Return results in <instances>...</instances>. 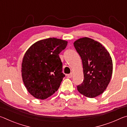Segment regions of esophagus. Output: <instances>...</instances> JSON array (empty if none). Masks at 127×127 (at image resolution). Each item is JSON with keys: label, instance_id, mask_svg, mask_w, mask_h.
I'll use <instances>...</instances> for the list:
<instances>
[{"label": "esophagus", "instance_id": "34e87169", "mask_svg": "<svg viewBox=\"0 0 127 127\" xmlns=\"http://www.w3.org/2000/svg\"><path fill=\"white\" fill-rule=\"evenodd\" d=\"M72 76H73V74L71 73H70V74H69L67 75V77L69 78H72Z\"/></svg>", "mask_w": 127, "mask_h": 127}]
</instances>
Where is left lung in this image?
Returning <instances> with one entry per match:
<instances>
[{
  "instance_id": "left-lung-1",
  "label": "left lung",
  "mask_w": 127,
  "mask_h": 127,
  "mask_svg": "<svg viewBox=\"0 0 127 127\" xmlns=\"http://www.w3.org/2000/svg\"><path fill=\"white\" fill-rule=\"evenodd\" d=\"M74 46L81 58L84 75L77 90L86 97H95L106 89L112 76L110 54L100 42L89 37L76 40Z\"/></svg>"
}]
</instances>
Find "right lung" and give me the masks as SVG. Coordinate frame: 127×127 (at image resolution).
<instances>
[{"label":"right lung","instance_id":"add662e5","mask_svg":"<svg viewBox=\"0 0 127 127\" xmlns=\"http://www.w3.org/2000/svg\"><path fill=\"white\" fill-rule=\"evenodd\" d=\"M67 42L59 38H46L35 42L26 52L22 77L27 91L33 97L46 99L58 90L65 77L59 54Z\"/></svg>","mask_w":127,"mask_h":127}]
</instances>
